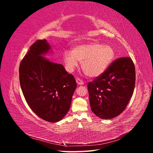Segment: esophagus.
Here are the masks:
<instances>
[{"instance_id": "obj_1", "label": "esophagus", "mask_w": 153, "mask_h": 153, "mask_svg": "<svg viewBox=\"0 0 153 153\" xmlns=\"http://www.w3.org/2000/svg\"><path fill=\"white\" fill-rule=\"evenodd\" d=\"M76 83H77L78 85H83V84H84V81L81 80L80 78H76Z\"/></svg>"}]
</instances>
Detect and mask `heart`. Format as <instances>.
Returning a JSON list of instances; mask_svg holds the SVG:
<instances>
[{
	"label": "heart",
	"mask_w": 153,
	"mask_h": 153,
	"mask_svg": "<svg viewBox=\"0 0 153 153\" xmlns=\"http://www.w3.org/2000/svg\"><path fill=\"white\" fill-rule=\"evenodd\" d=\"M114 49L107 45L91 42L76 46L72 51L64 54V62L68 71H72L82 62L83 71L87 76L97 77L102 74L112 62Z\"/></svg>",
	"instance_id": "obj_1"
}]
</instances>
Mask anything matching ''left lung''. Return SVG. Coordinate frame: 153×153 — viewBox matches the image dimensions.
Here are the masks:
<instances>
[{
	"label": "left lung",
	"instance_id": "obj_1",
	"mask_svg": "<svg viewBox=\"0 0 153 153\" xmlns=\"http://www.w3.org/2000/svg\"><path fill=\"white\" fill-rule=\"evenodd\" d=\"M135 85V68L131 59H115L101 75L88 83L92 112L104 119L117 116L126 108Z\"/></svg>",
	"mask_w": 153,
	"mask_h": 153
}]
</instances>
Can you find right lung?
Segmentation results:
<instances>
[{
  "mask_svg": "<svg viewBox=\"0 0 153 153\" xmlns=\"http://www.w3.org/2000/svg\"><path fill=\"white\" fill-rule=\"evenodd\" d=\"M50 48L46 39L37 40L30 46L20 62L19 79L31 110L45 121L56 123L69 111L76 83L62 64L41 57Z\"/></svg>",
  "mask_w": 153,
  "mask_h": 153,
  "instance_id": "1",
  "label": "right lung"
}]
</instances>
